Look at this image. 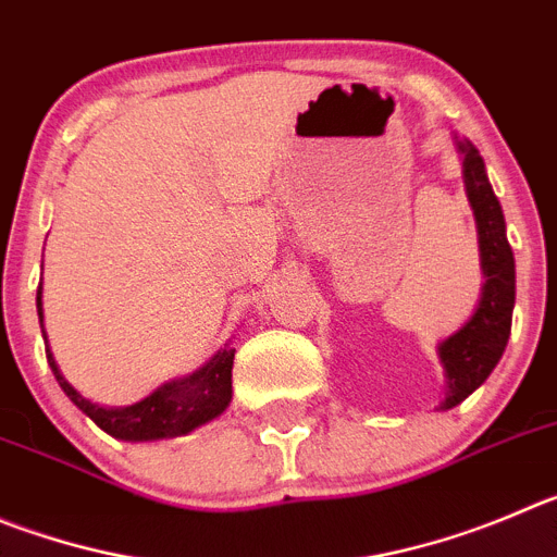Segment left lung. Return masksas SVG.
<instances>
[{
  "label": "left lung",
  "mask_w": 557,
  "mask_h": 557,
  "mask_svg": "<svg viewBox=\"0 0 557 557\" xmlns=\"http://www.w3.org/2000/svg\"><path fill=\"white\" fill-rule=\"evenodd\" d=\"M465 164V186L470 206L478 222V244H481L483 294L472 319L456 335L440 346V360L448 373V393L443 409H454L465 401L472 389L486 382L506 351L511 335L513 296H517V277H513V252L506 236L500 200L492 191L483 159L472 143H456Z\"/></svg>",
  "instance_id": "left-lung-1"
}]
</instances>
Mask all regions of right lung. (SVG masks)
<instances>
[{
	"mask_svg": "<svg viewBox=\"0 0 557 557\" xmlns=\"http://www.w3.org/2000/svg\"><path fill=\"white\" fill-rule=\"evenodd\" d=\"M38 319L44 321V302H40V285H38ZM46 337V332H44ZM236 349L225 346L214 360L202 366L200 371L191 376L170 382L150 393L145 401L134 404L126 409H103L82 398L71 384L62 379L60 368H57L54 355L46 349V360H49L51 371H54L57 382H60L62 393H65L98 429L107 434L117 436V440H168V436L186 434V431L197 429V425L214 420L222 414L231 404V371Z\"/></svg>",
	"mask_w": 557,
	"mask_h": 557,
	"instance_id": "add662e5",
	"label": "right lung"
}]
</instances>
